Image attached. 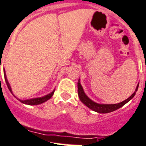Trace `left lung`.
Returning a JSON list of instances; mask_svg holds the SVG:
<instances>
[{"label": "left lung", "mask_w": 146, "mask_h": 146, "mask_svg": "<svg viewBox=\"0 0 146 146\" xmlns=\"http://www.w3.org/2000/svg\"><path fill=\"white\" fill-rule=\"evenodd\" d=\"M138 88H139V84H138L136 88H135V92L129 98H127L126 100H123V101H122V102L119 103V104H98V103L94 102L93 100H91L88 96L86 95L83 90V88H82V86H81V83H80V81H78V97L81 102L83 103L84 105H86L88 108L91 109L94 111L100 113H110V112L114 111V110H116L119 109V108L123 107V105L126 104V103L129 102L135 96V92L138 90Z\"/></svg>", "instance_id": "left-lung-1"}]
</instances>
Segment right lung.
Segmentation results:
<instances>
[{
  "mask_svg": "<svg viewBox=\"0 0 146 146\" xmlns=\"http://www.w3.org/2000/svg\"><path fill=\"white\" fill-rule=\"evenodd\" d=\"M4 78H5V81H6V84L7 85V88H8V89L10 90V91H11V93H12V90H11V86H10V84H9V82L8 81H7V77H6V74H5V71H4ZM54 91H53L52 93L48 94H47V95L44 96V97H42V98H32V99H28V100H20V99H18L17 100H19L21 103H23V104H28V105H38V104H42V103L46 102V101H47L48 100H49L52 97L53 94H54ZM16 98V97H15Z\"/></svg>",
  "mask_w": 146,
  "mask_h": 146,
  "instance_id": "obj_1",
  "label": "right lung"
}]
</instances>
